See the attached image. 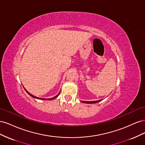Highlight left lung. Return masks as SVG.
<instances>
[{"label": "left lung", "mask_w": 145, "mask_h": 145, "mask_svg": "<svg viewBox=\"0 0 145 145\" xmlns=\"http://www.w3.org/2000/svg\"><path fill=\"white\" fill-rule=\"evenodd\" d=\"M100 101H102V100H97V101H93V102H86V101H82V102L83 103H97L100 102Z\"/></svg>", "instance_id": "8db88e82"}]
</instances>
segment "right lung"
Here are the masks:
<instances>
[{
	"mask_svg": "<svg viewBox=\"0 0 145 145\" xmlns=\"http://www.w3.org/2000/svg\"><path fill=\"white\" fill-rule=\"evenodd\" d=\"M25 91H27V93L29 95H31V97H34V98H35V99H40V100H53V99H56L57 97H58V95L60 94V93L57 95L56 96H55V97H52V98H51V99H43V98H39V97H36V96H34V95H33L32 94H31L29 92H28L27 90L25 89Z\"/></svg>",
	"mask_w": 145,
	"mask_h": 145,
	"instance_id": "add662e5",
	"label": "right lung"
}]
</instances>
